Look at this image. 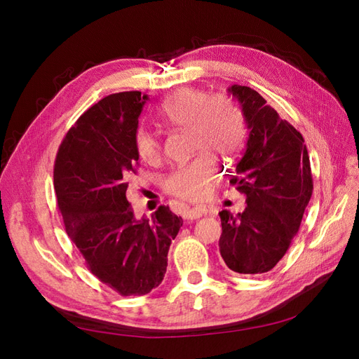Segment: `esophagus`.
<instances>
[{"label": "esophagus", "instance_id": "obj_1", "mask_svg": "<svg viewBox=\"0 0 359 359\" xmlns=\"http://www.w3.org/2000/svg\"><path fill=\"white\" fill-rule=\"evenodd\" d=\"M206 208H203V206H194V208H191V210H189L187 212H186V219L187 220H196V219H201L202 215H206Z\"/></svg>", "mask_w": 359, "mask_h": 359}]
</instances>
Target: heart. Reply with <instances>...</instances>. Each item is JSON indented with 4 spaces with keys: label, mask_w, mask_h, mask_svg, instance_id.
<instances>
[{
    "label": "heart",
    "mask_w": 359,
    "mask_h": 359,
    "mask_svg": "<svg viewBox=\"0 0 359 359\" xmlns=\"http://www.w3.org/2000/svg\"><path fill=\"white\" fill-rule=\"evenodd\" d=\"M158 119L169 127L189 128L193 151L223 158L233 156L245 136L243 111L226 93L208 94L198 88L178 90L161 103ZM133 142L137 157L148 165H156L161 158V140L151 130L139 127ZM215 177L217 168L212 158L208 154H201L168 173L163 180V187L178 199L198 202L210 193Z\"/></svg>",
    "instance_id": "heart-1"
}]
</instances>
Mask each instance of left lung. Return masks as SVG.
I'll return each instance as SVG.
<instances>
[{
	"label": "left lung",
	"instance_id": "1",
	"mask_svg": "<svg viewBox=\"0 0 359 359\" xmlns=\"http://www.w3.org/2000/svg\"><path fill=\"white\" fill-rule=\"evenodd\" d=\"M241 104L248 139L231 184L245 194L236 215L220 211V253L240 274L273 269L299 231L313 193L307 147L298 130L250 86L229 88Z\"/></svg>",
	"mask_w": 359,
	"mask_h": 359
}]
</instances>
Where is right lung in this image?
I'll use <instances>...</instances> for the list:
<instances>
[{
    "label": "right lung",
    "instance_id": "add662e5",
    "mask_svg": "<svg viewBox=\"0 0 359 359\" xmlns=\"http://www.w3.org/2000/svg\"><path fill=\"white\" fill-rule=\"evenodd\" d=\"M147 95L111 94L85 111L64 136L53 189L66 232L85 265L123 297L147 295L166 273L182 219L161 205L136 220L126 191L137 173L135 133Z\"/></svg>",
    "mask_w": 359,
    "mask_h": 359
}]
</instances>
